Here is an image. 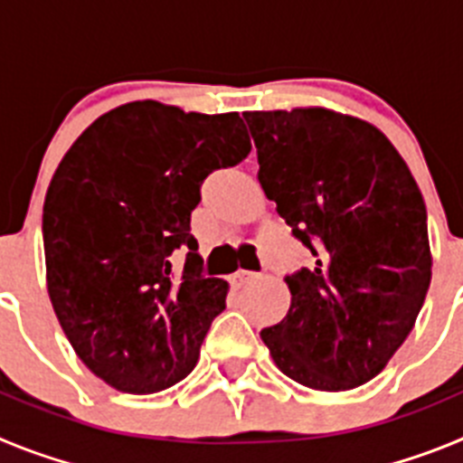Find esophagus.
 I'll return each mask as SVG.
<instances>
[{"label": "esophagus", "instance_id": "34e87169", "mask_svg": "<svg viewBox=\"0 0 463 463\" xmlns=\"http://www.w3.org/2000/svg\"><path fill=\"white\" fill-rule=\"evenodd\" d=\"M257 278H260V273L255 271H236L234 276H232V285H234V288H243L248 282H255Z\"/></svg>", "mask_w": 463, "mask_h": 463}]
</instances>
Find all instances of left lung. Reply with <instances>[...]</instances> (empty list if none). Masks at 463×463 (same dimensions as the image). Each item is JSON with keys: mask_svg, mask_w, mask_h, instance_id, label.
<instances>
[{"mask_svg": "<svg viewBox=\"0 0 463 463\" xmlns=\"http://www.w3.org/2000/svg\"><path fill=\"white\" fill-rule=\"evenodd\" d=\"M261 187L313 252L285 276V320L261 329L278 369L343 392L380 373L415 325L431 282L427 206L380 129L326 109L243 113Z\"/></svg>", "mask_w": 463, "mask_h": 463, "instance_id": "obj_1", "label": "left lung"}]
</instances>
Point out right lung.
<instances>
[{
    "label": "right lung",
    "instance_id": "obj_1",
    "mask_svg": "<svg viewBox=\"0 0 463 463\" xmlns=\"http://www.w3.org/2000/svg\"><path fill=\"white\" fill-rule=\"evenodd\" d=\"M248 153L239 113L132 101L97 118L57 166L43 203L48 294L80 362L110 387L153 394L194 369L227 282L203 273L190 215L206 175Z\"/></svg>",
    "mask_w": 463,
    "mask_h": 463
}]
</instances>
